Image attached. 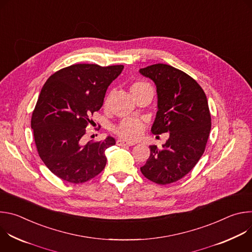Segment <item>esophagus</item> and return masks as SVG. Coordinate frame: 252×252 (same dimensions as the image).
Listing matches in <instances>:
<instances>
[{
  "label": "esophagus",
  "instance_id": "34e87169",
  "mask_svg": "<svg viewBox=\"0 0 252 252\" xmlns=\"http://www.w3.org/2000/svg\"><path fill=\"white\" fill-rule=\"evenodd\" d=\"M117 145H118V146H120V147H126V146H127V147H131V146H133V143H131V142H127V141L124 140V139H118V140H117Z\"/></svg>",
  "mask_w": 252,
  "mask_h": 252
}]
</instances>
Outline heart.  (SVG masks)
I'll use <instances>...</instances> for the list:
<instances>
[{
	"label": "heart",
	"mask_w": 252,
	"mask_h": 252,
	"mask_svg": "<svg viewBox=\"0 0 252 252\" xmlns=\"http://www.w3.org/2000/svg\"><path fill=\"white\" fill-rule=\"evenodd\" d=\"M150 88L151 86L147 83L137 82L131 85L130 91L134 92L145 88ZM146 129V125L142 121L136 118H126L121 122V124L116 127V133L124 140L135 141L141 137L143 131Z\"/></svg>",
	"instance_id": "obj_1"
}]
</instances>
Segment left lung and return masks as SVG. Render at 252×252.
<instances>
[{"label": "left lung", "mask_w": 252, "mask_h": 252, "mask_svg": "<svg viewBox=\"0 0 252 252\" xmlns=\"http://www.w3.org/2000/svg\"><path fill=\"white\" fill-rule=\"evenodd\" d=\"M139 73L157 87L158 112L152 132H169L160 150L150 147L151 156L140 171L158 185L175 183L204 153L211 127L207 98L191 77L171 65L156 63L140 68Z\"/></svg>", "instance_id": "left-lung-1"}]
</instances>
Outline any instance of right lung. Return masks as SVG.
Instances as JSON below:
<instances>
[{"instance_id":"obj_1","label":"right lung","mask_w":252,"mask_h":252,"mask_svg":"<svg viewBox=\"0 0 252 252\" xmlns=\"http://www.w3.org/2000/svg\"><path fill=\"white\" fill-rule=\"evenodd\" d=\"M123 69V64L78 63L58 70L44 85L31 126L41 159L63 181L86 183L104 168V152L116 139L109 135L85 145L83 136L90 117L100 109L107 88Z\"/></svg>"}]
</instances>
